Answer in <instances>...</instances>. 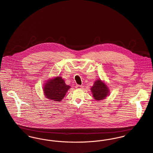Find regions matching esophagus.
Here are the masks:
<instances>
[{"mask_svg":"<svg viewBox=\"0 0 153 153\" xmlns=\"http://www.w3.org/2000/svg\"><path fill=\"white\" fill-rule=\"evenodd\" d=\"M83 86L82 85H77L76 86V88H77V89H82V88H83Z\"/></svg>","mask_w":153,"mask_h":153,"instance_id":"1","label":"esophagus"}]
</instances>
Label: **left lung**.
Masks as SVG:
<instances>
[{
  "label": "left lung",
  "mask_w": 153,
  "mask_h": 153,
  "mask_svg": "<svg viewBox=\"0 0 153 153\" xmlns=\"http://www.w3.org/2000/svg\"><path fill=\"white\" fill-rule=\"evenodd\" d=\"M93 96L96 100H100L105 99L109 93L108 86L100 80H96L91 88Z\"/></svg>",
  "instance_id": "obj_1"
}]
</instances>
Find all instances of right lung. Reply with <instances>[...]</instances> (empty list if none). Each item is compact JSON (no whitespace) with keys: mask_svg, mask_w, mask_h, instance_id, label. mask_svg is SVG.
<instances>
[{"mask_svg":"<svg viewBox=\"0 0 153 153\" xmlns=\"http://www.w3.org/2000/svg\"><path fill=\"white\" fill-rule=\"evenodd\" d=\"M68 85H65L61 77L49 80L44 87V93L47 98L56 102H60L67 91L70 89Z\"/></svg>","mask_w":153,"mask_h":153,"instance_id":"1","label":"right lung"}]
</instances>
